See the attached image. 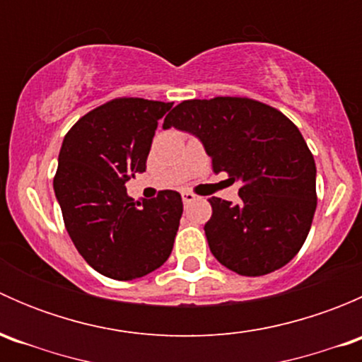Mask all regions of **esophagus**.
Listing matches in <instances>:
<instances>
[{
    "mask_svg": "<svg viewBox=\"0 0 362 362\" xmlns=\"http://www.w3.org/2000/svg\"><path fill=\"white\" fill-rule=\"evenodd\" d=\"M182 199H184L185 204H189V203L196 202V194H192V192L185 191V192H182Z\"/></svg>",
    "mask_w": 362,
    "mask_h": 362,
    "instance_id": "34e87169",
    "label": "esophagus"
}]
</instances>
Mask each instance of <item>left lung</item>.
I'll return each mask as SVG.
<instances>
[{
  "label": "left lung",
  "instance_id": "1",
  "mask_svg": "<svg viewBox=\"0 0 362 362\" xmlns=\"http://www.w3.org/2000/svg\"><path fill=\"white\" fill-rule=\"evenodd\" d=\"M163 127L194 134L215 173L240 182L238 203L208 199L204 235L215 259L243 276L286 266L305 243L317 208L315 160L298 127L276 108L231 96L182 101Z\"/></svg>",
  "mask_w": 362,
  "mask_h": 362
}]
</instances>
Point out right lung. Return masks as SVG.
<instances>
[{
    "instance_id": "obj_1",
    "label": "right lung",
    "mask_w": 362,
    "mask_h": 362,
    "mask_svg": "<svg viewBox=\"0 0 362 362\" xmlns=\"http://www.w3.org/2000/svg\"><path fill=\"white\" fill-rule=\"evenodd\" d=\"M173 103L117 98L64 136L54 192L76 250L98 273L134 280L170 257L184 204L177 191L134 202L126 182L144 173L158 120Z\"/></svg>"
}]
</instances>
